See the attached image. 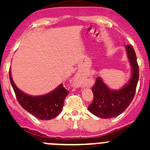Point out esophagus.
Wrapping results in <instances>:
<instances>
[{
	"label": "esophagus",
	"instance_id": "34e87169",
	"mask_svg": "<svg viewBox=\"0 0 150 150\" xmlns=\"http://www.w3.org/2000/svg\"><path fill=\"white\" fill-rule=\"evenodd\" d=\"M74 82L76 85H81V80H80L79 76H76L74 80Z\"/></svg>",
	"mask_w": 150,
	"mask_h": 150
}]
</instances>
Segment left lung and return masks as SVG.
Instances as JSON below:
<instances>
[{
    "label": "left lung",
    "instance_id": "left-lung-1",
    "mask_svg": "<svg viewBox=\"0 0 150 150\" xmlns=\"http://www.w3.org/2000/svg\"><path fill=\"white\" fill-rule=\"evenodd\" d=\"M126 51L132 67V75L129 83L120 90L112 91L98 77L92 87L93 99L88 106V110L97 117L102 118L117 117L126 110L134 99L139 78V71L133 46L126 45Z\"/></svg>",
    "mask_w": 150,
    "mask_h": 150
}]
</instances>
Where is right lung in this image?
<instances>
[{
	"label": "right lung",
	"mask_w": 150,
	"mask_h": 150,
	"mask_svg": "<svg viewBox=\"0 0 150 150\" xmlns=\"http://www.w3.org/2000/svg\"><path fill=\"white\" fill-rule=\"evenodd\" d=\"M9 78L18 102L35 117L40 120H51L61 112L64 99L69 93V91L67 90L63 84L46 95L30 96L21 91L13 83L10 70Z\"/></svg>",
	"instance_id": "right-lung-1"
}]
</instances>
